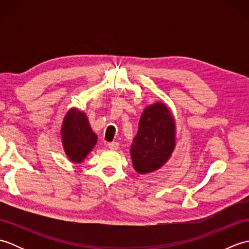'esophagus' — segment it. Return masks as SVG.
Masks as SVG:
<instances>
[{
  "label": "esophagus",
  "mask_w": 249,
  "mask_h": 249,
  "mask_svg": "<svg viewBox=\"0 0 249 249\" xmlns=\"http://www.w3.org/2000/svg\"><path fill=\"white\" fill-rule=\"evenodd\" d=\"M107 145H108V149L112 150V151H115L119 149V142H109Z\"/></svg>",
  "instance_id": "esophagus-1"
}]
</instances>
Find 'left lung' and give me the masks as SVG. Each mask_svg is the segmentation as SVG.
Returning <instances> with one entry per match:
<instances>
[{"instance_id":"obj_1","label":"left lung","mask_w":249,"mask_h":249,"mask_svg":"<svg viewBox=\"0 0 249 249\" xmlns=\"http://www.w3.org/2000/svg\"><path fill=\"white\" fill-rule=\"evenodd\" d=\"M176 125V119L165 103L146 106L129 150L137 172L147 174L157 171L170 160L177 145Z\"/></svg>"}]
</instances>
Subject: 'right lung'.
Here are the masks:
<instances>
[{
    "mask_svg": "<svg viewBox=\"0 0 249 249\" xmlns=\"http://www.w3.org/2000/svg\"><path fill=\"white\" fill-rule=\"evenodd\" d=\"M61 140L68 160L82 163L97 143V135L92 130L86 112L78 108L67 111L61 126Z\"/></svg>",
    "mask_w": 249,
    "mask_h": 249,
    "instance_id": "add662e5",
    "label": "right lung"
}]
</instances>
